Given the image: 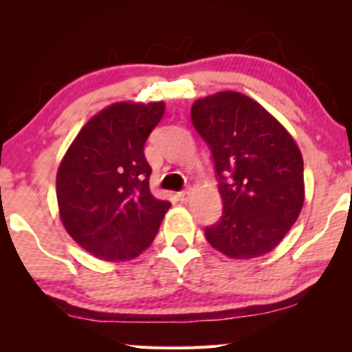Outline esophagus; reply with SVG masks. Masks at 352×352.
<instances>
[{"instance_id":"obj_1","label":"esophagus","mask_w":352,"mask_h":352,"mask_svg":"<svg viewBox=\"0 0 352 352\" xmlns=\"http://www.w3.org/2000/svg\"><path fill=\"white\" fill-rule=\"evenodd\" d=\"M189 195H190L189 190H181V192H177V194H176L177 200H179V201H187V200H189Z\"/></svg>"}]
</instances>
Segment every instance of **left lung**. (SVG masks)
Returning <instances> with one entry per match:
<instances>
[{"label":"left lung","instance_id":"obj_1","mask_svg":"<svg viewBox=\"0 0 352 352\" xmlns=\"http://www.w3.org/2000/svg\"><path fill=\"white\" fill-rule=\"evenodd\" d=\"M192 124L213 155L223 216L205 229L226 256L252 259L277 247L305 201L302 157L290 133L235 91L197 99Z\"/></svg>","mask_w":352,"mask_h":352}]
</instances>
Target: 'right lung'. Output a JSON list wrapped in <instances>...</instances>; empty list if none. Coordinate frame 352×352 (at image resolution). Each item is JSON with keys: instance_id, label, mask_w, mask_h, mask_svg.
<instances>
[{"instance_id": "right-lung-1", "label": "right lung", "mask_w": 352, "mask_h": 352, "mask_svg": "<svg viewBox=\"0 0 352 352\" xmlns=\"http://www.w3.org/2000/svg\"><path fill=\"white\" fill-rule=\"evenodd\" d=\"M163 113V102L109 105L81 128L62 158L56 179L62 224L96 258H136L171 206L152 195V168L144 155Z\"/></svg>"}]
</instances>
